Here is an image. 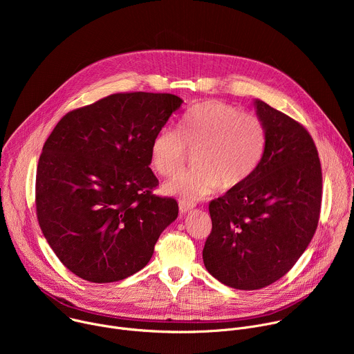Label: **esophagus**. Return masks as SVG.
I'll use <instances>...</instances> for the list:
<instances>
[{
    "label": "esophagus",
    "mask_w": 354,
    "mask_h": 354,
    "mask_svg": "<svg viewBox=\"0 0 354 354\" xmlns=\"http://www.w3.org/2000/svg\"><path fill=\"white\" fill-rule=\"evenodd\" d=\"M194 203L193 201H189V200H185V198H180L179 200V210H180V213H187L189 210H192V209H194Z\"/></svg>",
    "instance_id": "1"
}]
</instances>
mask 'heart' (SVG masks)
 Returning <instances> with one entry per match:
<instances>
[{"instance_id":"1","label":"heart","mask_w":354,"mask_h":354,"mask_svg":"<svg viewBox=\"0 0 354 354\" xmlns=\"http://www.w3.org/2000/svg\"><path fill=\"white\" fill-rule=\"evenodd\" d=\"M197 149L196 167L172 176L165 190L189 200L206 197L221 185L225 189L246 182L259 168L268 147V130L261 118L242 113L220 100L189 108L179 120V131L161 129L151 142V162L164 176L175 174Z\"/></svg>"}]
</instances>
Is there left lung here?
<instances>
[{
    "mask_svg": "<svg viewBox=\"0 0 354 354\" xmlns=\"http://www.w3.org/2000/svg\"><path fill=\"white\" fill-rule=\"evenodd\" d=\"M268 130L259 168L212 200V232L203 262L212 276L238 290H259L283 277L304 254L319 221L322 169L307 129L255 100Z\"/></svg>",
    "mask_w": 354,
    "mask_h": 354,
    "instance_id": "left-lung-1",
    "label": "left lung"
}]
</instances>
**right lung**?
<instances>
[{
  "label": "right lung",
  "mask_w": 354,
  "mask_h": 354,
  "mask_svg": "<svg viewBox=\"0 0 354 354\" xmlns=\"http://www.w3.org/2000/svg\"><path fill=\"white\" fill-rule=\"evenodd\" d=\"M182 105L172 93L120 92L68 112L43 145L36 216L60 262L92 283L141 270L178 217L153 193L151 142Z\"/></svg>",
  "instance_id": "1"
}]
</instances>
